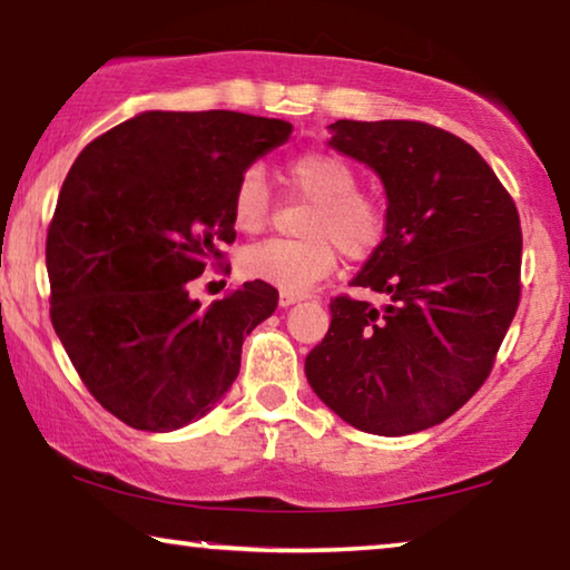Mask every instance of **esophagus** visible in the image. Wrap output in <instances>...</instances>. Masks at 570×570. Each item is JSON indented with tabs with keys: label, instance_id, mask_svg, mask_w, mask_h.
<instances>
[{
	"label": "esophagus",
	"instance_id": "1",
	"mask_svg": "<svg viewBox=\"0 0 570 570\" xmlns=\"http://www.w3.org/2000/svg\"><path fill=\"white\" fill-rule=\"evenodd\" d=\"M302 299H307L305 292H286V289H281V294H278V305L281 307H292V305H297V302H302Z\"/></svg>",
	"mask_w": 570,
	"mask_h": 570
}]
</instances>
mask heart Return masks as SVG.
Here are the masks:
<instances>
[{
    "label": "heart",
    "instance_id": "obj_1",
    "mask_svg": "<svg viewBox=\"0 0 570 570\" xmlns=\"http://www.w3.org/2000/svg\"><path fill=\"white\" fill-rule=\"evenodd\" d=\"M286 179L313 200L305 239H265L239 255L245 276L286 292H305L336 268L338 249L348 257L375 253L385 234V210L375 197L356 193V171L344 158L313 150L286 166ZM271 195L261 169H247L232 197V218L242 234H257L268 222Z\"/></svg>",
    "mask_w": 570,
    "mask_h": 570
}]
</instances>
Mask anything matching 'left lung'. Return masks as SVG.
Wrapping results in <instances>:
<instances>
[{"label": "left lung", "mask_w": 570, "mask_h": 570, "mask_svg": "<svg viewBox=\"0 0 570 570\" xmlns=\"http://www.w3.org/2000/svg\"><path fill=\"white\" fill-rule=\"evenodd\" d=\"M328 146L383 181L385 239L352 278L389 305L336 297L305 360L331 412L412 435L459 412L490 375L519 307L521 224L476 150L424 121L338 119Z\"/></svg>", "instance_id": "8db88e82"}]
</instances>
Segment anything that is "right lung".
<instances>
[{"label":"right lung","mask_w":570,"mask_h":570,"mask_svg":"<svg viewBox=\"0 0 570 570\" xmlns=\"http://www.w3.org/2000/svg\"><path fill=\"white\" fill-rule=\"evenodd\" d=\"M292 125L239 111H142L75 158L47 237L51 323L98 404L146 432L200 420L278 305L247 281L203 307L189 281L232 245V197Z\"/></svg>","instance_id":"add662e5"}]
</instances>
